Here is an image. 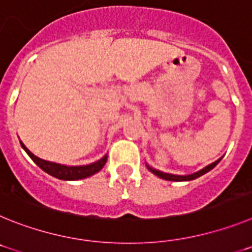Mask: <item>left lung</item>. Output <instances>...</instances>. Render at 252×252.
Instances as JSON below:
<instances>
[{"mask_svg": "<svg viewBox=\"0 0 252 252\" xmlns=\"http://www.w3.org/2000/svg\"><path fill=\"white\" fill-rule=\"evenodd\" d=\"M220 160H221V159H218L217 161L212 162V164H209L208 166H206V168H203V169H202V170L197 171V173H194V174L184 175V177H183V175H171V174H166V173H161V171H158V170H155V169L149 168V166H148V168L150 169V171H153L154 174L158 175V177L161 178V179L173 180V182H184V180H193V179H195V178H198V177H201V175L206 174L207 171L212 170V169L215 168L216 165H217L218 162H220Z\"/></svg>", "mask_w": 252, "mask_h": 252, "instance_id": "1", "label": "left lung"}]
</instances>
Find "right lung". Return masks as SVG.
<instances>
[{
  "instance_id": "right-lung-1",
  "label": "right lung",
  "mask_w": 252,
  "mask_h": 252,
  "mask_svg": "<svg viewBox=\"0 0 252 252\" xmlns=\"http://www.w3.org/2000/svg\"><path fill=\"white\" fill-rule=\"evenodd\" d=\"M24 150L28 153L29 157L32 159V161L36 164L39 168L43 169L45 173H48L51 177L58 178V179L62 180H78V179H83V178L91 177V175L98 173L102 168L104 166L107 161V157L104 155L101 160L98 161L93 162V164H90V165H83V166H65V165H60V164H55V162L45 161V160H41L39 158H36L35 155L30 153L25 146L22 145Z\"/></svg>"
}]
</instances>
